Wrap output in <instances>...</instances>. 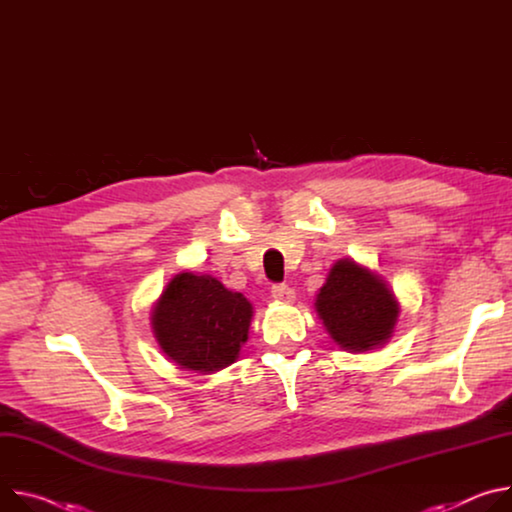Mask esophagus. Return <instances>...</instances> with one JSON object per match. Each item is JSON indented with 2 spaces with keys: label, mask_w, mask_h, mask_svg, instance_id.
Segmentation results:
<instances>
[{
  "label": "esophagus",
  "mask_w": 512,
  "mask_h": 512,
  "mask_svg": "<svg viewBox=\"0 0 512 512\" xmlns=\"http://www.w3.org/2000/svg\"><path fill=\"white\" fill-rule=\"evenodd\" d=\"M272 299L280 303H293L295 301V291L289 285H274L272 287Z\"/></svg>",
  "instance_id": "obj_1"
}]
</instances>
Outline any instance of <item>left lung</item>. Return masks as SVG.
Segmentation results:
<instances>
[{"label":"left lung","instance_id":"1","mask_svg":"<svg viewBox=\"0 0 512 512\" xmlns=\"http://www.w3.org/2000/svg\"><path fill=\"white\" fill-rule=\"evenodd\" d=\"M315 311L339 348L368 352L392 337L401 307L380 274L344 258L329 270Z\"/></svg>","mask_w":512,"mask_h":512}]
</instances>
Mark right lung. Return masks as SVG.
I'll return each mask as SVG.
<instances>
[{
  "label": "right lung",
  "instance_id": "1",
  "mask_svg": "<svg viewBox=\"0 0 512 512\" xmlns=\"http://www.w3.org/2000/svg\"><path fill=\"white\" fill-rule=\"evenodd\" d=\"M252 303L209 274L181 272L152 309L150 325L164 356L183 370L217 372L238 360Z\"/></svg>",
  "mask_w": 512,
  "mask_h": 512
}]
</instances>
